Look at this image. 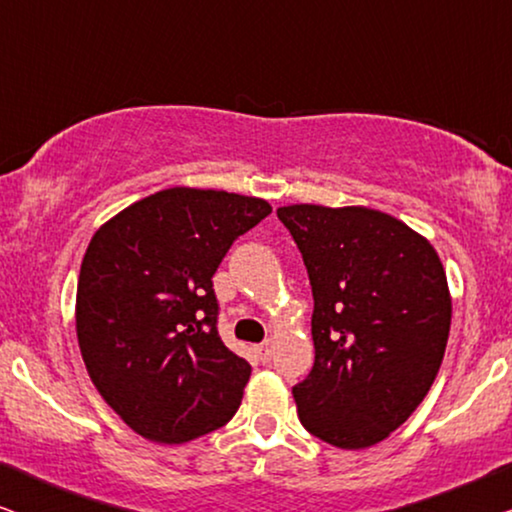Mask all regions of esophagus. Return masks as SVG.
I'll return each instance as SVG.
<instances>
[{
	"mask_svg": "<svg viewBox=\"0 0 512 512\" xmlns=\"http://www.w3.org/2000/svg\"><path fill=\"white\" fill-rule=\"evenodd\" d=\"M256 352H258V356H261L263 363L272 361V354H275V340H265V342H261V345L256 347Z\"/></svg>",
	"mask_w": 512,
	"mask_h": 512,
	"instance_id": "obj_1",
	"label": "esophagus"
}]
</instances>
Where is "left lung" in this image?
Returning <instances> with one entry per match:
<instances>
[{
	"mask_svg": "<svg viewBox=\"0 0 512 512\" xmlns=\"http://www.w3.org/2000/svg\"><path fill=\"white\" fill-rule=\"evenodd\" d=\"M279 221L310 277L314 366L293 387L300 424L342 450L380 443L436 380L452 321L436 249L368 207L291 205Z\"/></svg>",
	"mask_w": 512,
	"mask_h": 512,
	"instance_id": "obj_1",
	"label": "left lung"
}]
</instances>
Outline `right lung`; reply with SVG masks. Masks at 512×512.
<instances>
[{"mask_svg":"<svg viewBox=\"0 0 512 512\" xmlns=\"http://www.w3.org/2000/svg\"><path fill=\"white\" fill-rule=\"evenodd\" d=\"M270 212L258 198L177 186L123 209L90 240L76 289L81 356L139 436L179 445L240 408L251 366L223 345L212 277Z\"/></svg>","mask_w":512,"mask_h":512,"instance_id":"add662e5","label":"right lung"}]
</instances>
